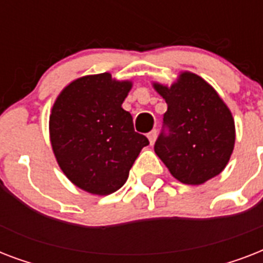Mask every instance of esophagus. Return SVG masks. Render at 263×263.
Instances as JSON below:
<instances>
[{
  "instance_id": "obj_1",
  "label": "esophagus",
  "mask_w": 263,
  "mask_h": 263,
  "mask_svg": "<svg viewBox=\"0 0 263 263\" xmlns=\"http://www.w3.org/2000/svg\"><path fill=\"white\" fill-rule=\"evenodd\" d=\"M147 138H148V142H150V144H152V146L156 143V139H157V131H156V129H153V131L147 135Z\"/></svg>"
}]
</instances>
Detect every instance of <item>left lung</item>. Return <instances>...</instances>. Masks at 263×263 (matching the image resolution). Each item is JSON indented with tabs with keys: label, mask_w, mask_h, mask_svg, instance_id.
<instances>
[{
	"label": "left lung",
	"mask_w": 263,
	"mask_h": 263,
	"mask_svg": "<svg viewBox=\"0 0 263 263\" xmlns=\"http://www.w3.org/2000/svg\"><path fill=\"white\" fill-rule=\"evenodd\" d=\"M168 110L154 152L180 183L199 185L228 165L236 139L233 116L213 86L192 72H180L171 86L153 82Z\"/></svg>",
	"instance_id": "left-lung-1"
}]
</instances>
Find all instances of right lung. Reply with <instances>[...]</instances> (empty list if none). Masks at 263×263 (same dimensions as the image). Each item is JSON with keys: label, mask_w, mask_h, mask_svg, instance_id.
<instances>
[{"label": "right lung", "mask_w": 263, "mask_h": 263, "mask_svg": "<svg viewBox=\"0 0 263 263\" xmlns=\"http://www.w3.org/2000/svg\"><path fill=\"white\" fill-rule=\"evenodd\" d=\"M131 88V80L109 72L86 75L65 86L53 103L51 148L64 175L83 191L109 195L120 190L148 144L121 107Z\"/></svg>", "instance_id": "1"}]
</instances>
